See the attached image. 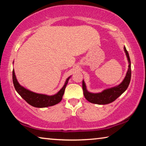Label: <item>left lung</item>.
Listing matches in <instances>:
<instances>
[{"mask_svg":"<svg viewBox=\"0 0 146 146\" xmlns=\"http://www.w3.org/2000/svg\"><path fill=\"white\" fill-rule=\"evenodd\" d=\"M124 52L126 55L128 61V69L124 78L122 81V82L119 84L114 86V87L110 88L99 93H91L88 91L87 87L85 84L84 80L82 81V89L84 91V95L86 99L89 102L96 104L105 105L111 103L115 101L118 97H119L124 91L127 90L129 86L131 76V60L127 51L125 47H123Z\"/></svg>","mask_w":146,"mask_h":146,"instance_id":"1","label":"left lung"}]
</instances>
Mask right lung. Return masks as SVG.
Returning <instances> with one entry per match:
<instances>
[{"mask_svg":"<svg viewBox=\"0 0 146 146\" xmlns=\"http://www.w3.org/2000/svg\"><path fill=\"white\" fill-rule=\"evenodd\" d=\"M71 76V75L67 78L65 83H64V85L60 89V91H58L55 95H45V94L35 93L33 91L29 90L28 89L24 88V86H21L17 80L14 69L13 70V82L17 92L29 105L39 108L49 107V106L57 104L60 102L62 100V98L64 91H65L66 87Z\"/></svg>","mask_w":146,"mask_h":146,"instance_id":"obj_1","label":"right lung"}]
</instances>
